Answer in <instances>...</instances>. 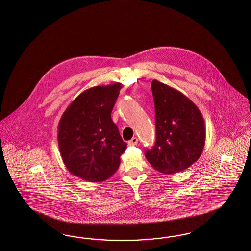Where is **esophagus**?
Here are the masks:
<instances>
[{"instance_id": "esophagus-1", "label": "esophagus", "mask_w": 251, "mask_h": 251, "mask_svg": "<svg viewBox=\"0 0 251 251\" xmlns=\"http://www.w3.org/2000/svg\"><path fill=\"white\" fill-rule=\"evenodd\" d=\"M138 143V139L136 137H133V138L130 139V141L128 142V145L129 146H136Z\"/></svg>"}]
</instances>
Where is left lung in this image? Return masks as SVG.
<instances>
[{
    "mask_svg": "<svg viewBox=\"0 0 251 251\" xmlns=\"http://www.w3.org/2000/svg\"><path fill=\"white\" fill-rule=\"evenodd\" d=\"M156 111V141L146 157L159 173L184 171L201 156L205 121L199 107L178 90L154 79L151 84Z\"/></svg>",
    "mask_w": 251,
    "mask_h": 251,
    "instance_id": "1",
    "label": "left lung"
}]
</instances>
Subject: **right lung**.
<instances>
[{"instance_id":"obj_1","label":"right lung","mask_w":251,"mask_h":251,"mask_svg":"<svg viewBox=\"0 0 251 251\" xmlns=\"http://www.w3.org/2000/svg\"><path fill=\"white\" fill-rule=\"evenodd\" d=\"M120 82L82 92L58 123L57 140L69 173L91 182H103L117 172L127 144L111 119Z\"/></svg>"}]
</instances>
